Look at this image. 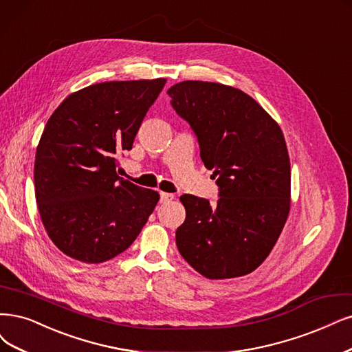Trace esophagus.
Here are the masks:
<instances>
[{"label":"esophagus","instance_id":"34e87169","mask_svg":"<svg viewBox=\"0 0 352 352\" xmlns=\"http://www.w3.org/2000/svg\"><path fill=\"white\" fill-rule=\"evenodd\" d=\"M174 194H171V192H161V203L162 204H165V203H169V201H173L174 200Z\"/></svg>","mask_w":352,"mask_h":352}]
</instances>
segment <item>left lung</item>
I'll return each mask as SVG.
<instances>
[{
    "label": "left lung",
    "instance_id": "8db88e82",
    "mask_svg": "<svg viewBox=\"0 0 352 352\" xmlns=\"http://www.w3.org/2000/svg\"><path fill=\"white\" fill-rule=\"evenodd\" d=\"M171 106L196 133L200 158L217 177L219 200L184 194L186 220L175 242L210 280L246 276L270 255L290 212V158L277 122L243 91L183 81Z\"/></svg>",
    "mask_w": 352,
    "mask_h": 352
}]
</instances>
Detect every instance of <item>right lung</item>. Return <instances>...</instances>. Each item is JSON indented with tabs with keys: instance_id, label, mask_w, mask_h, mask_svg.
I'll return each mask as SVG.
<instances>
[{
	"instance_id": "1",
	"label": "right lung",
	"mask_w": 352,
	"mask_h": 352,
	"mask_svg": "<svg viewBox=\"0 0 352 352\" xmlns=\"http://www.w3.org/2000/svg\"><path fill=\"white\" fill-rule=\"evenodd\" d=\"M166 80L109 81L65 98L36 151V201L43 226L74 259L100 264L126 251L160 200L117 175Z\"/></svg>"
}]
</instances>
